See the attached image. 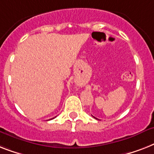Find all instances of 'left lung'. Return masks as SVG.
<instances>
[{"label": "left lung", "instance_id": "8db88e82", "mask_svg": "<svg viewBox=\"0 0 154 154\" xmlns=\"http://www.w3.org/2000/svg\"><path fill=\"white\" fill-rule=\"evenodd\" d=\"M93 117H94V116H93ZM94 119H96V118H95V117H94Z\"/></svg>", "mask_w": 154, "mask_h": 154}]
</instances>
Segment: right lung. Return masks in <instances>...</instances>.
Returning a JSON list of instances; mask_svg holds the SVG:
<instances>
[{
	"label": "right lung",
	"mask_w": 154,
	"mask_h": 154,
	"mask_svg": "<svg viewBox=\"0 0 154 154\" xmlns=\"http://www.w3.org/2000/svg\"><path fill=\"white\" fill-rule=\"evenodd\" d=\"M53 119H54V118H53ZM49 120H51V119H49Z\"/></svg>",
	"instance_id": "1"
}]
</instances>
